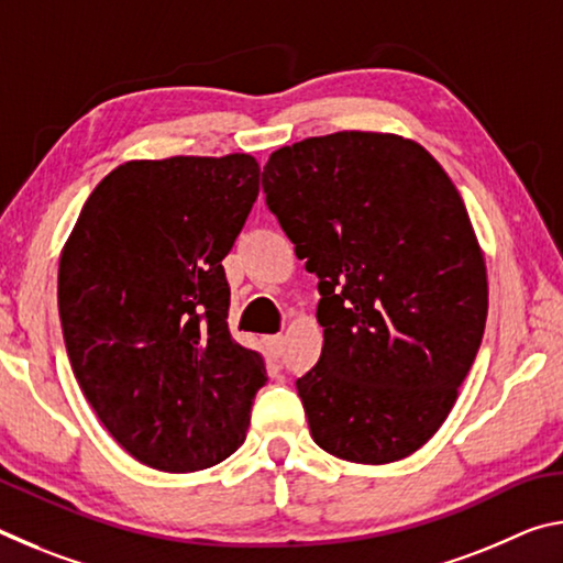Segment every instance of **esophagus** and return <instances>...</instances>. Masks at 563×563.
<instances>
[{
    "instance_id": "34e87169",
    "label": "esophagus",
    "mask_w": 563,
    "mask_h": 563,
    "mask_svg": "<svg viewBox=\"0 0 563 563\" xmlns=\"http://www.w3.org/2000/svg\"><path fill=\"white\" fill-rule=\"evenodd\" d=\"M265 350H268L273 357H280V355H283V350H285V338H283V335H271V338H265Z\"/></svg>"
}]
</instances>
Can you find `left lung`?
<instances>
[{"label": "left lung", "instance_id": "left-lung-1", "mask_svg": "<svg viewBox=\"0 0 563 563\" xmlns=\"http://www.w3.org/2000/svg\"><path fill=\"white\" fill-rule=\"evenodd\" d=\"M271 211L320 283L318 365L298 379L320 450L405 460L452 412L489 308L460 190L397 133L338 131L273 151Z\"/></svg>", "mask_w": 563, "mask_h": 563}]
</instances>
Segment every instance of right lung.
Instances as JSON below:
<instances>
[{"instance_id": "obj_1", "label": "right lung", "mask_w": 563, "mask_h": 563, "mask_svg": "<svg viewBox=\"0 0 563 563\" xmlns=\"http://www.w3.org/2000/svg\"><path fill=\"white\" fill-rule=\"evenodd\" d=\"M261 194L251 154L126 161L91 190L59 261V318L84 397L133 460L208 470L243 444L268 383L228 330L221 261Z\"/></svg>"}]
</instances>
